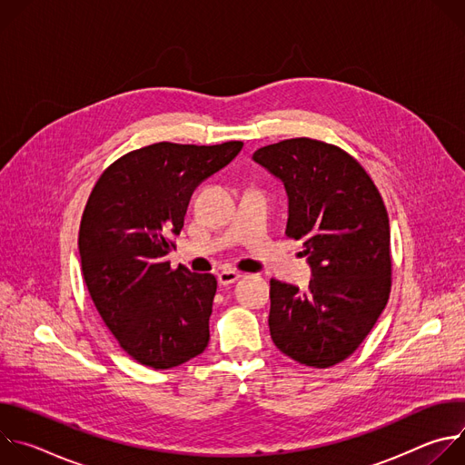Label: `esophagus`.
Instances as JSON below:
<instances>
[{
  "instance_id": "34e87169",
  "label": "esophagus",
  "mask_w": 465,
  "mask_h": 465,
  "mask_svg": "<svg viewBox=\"0 0 465 465\" xmlns=\"http://www.w3.org/2000/svg\"><path fill=\"white\" fill-rule=\"evenodd\" d=\"M217 280H219L221 285H232V283H235L237 280H241V274L235 272V271H232V269H224V271H221V272L217 274Z\"/></svg>"
}]
</instances>
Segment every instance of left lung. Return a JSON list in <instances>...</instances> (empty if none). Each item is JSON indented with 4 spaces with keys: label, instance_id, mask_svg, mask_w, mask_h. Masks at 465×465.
I'll list each match as a JSON object with an SVG mask.
<instances>
[{
    "label": "left lung",
    "instance_id": "left-lung-1",
    "mask_svg": "<svg viewBox=\"0 0 465 465\" xmlns=\"http://www.w3.org/2000/svg\"><path fill=\"white\" fill-rule=\"evenodd\" d=\"M253 162L289 196L287 237L303 239L309 291L271 280V337L300 364L329 368L368 337L391 287L390 223L362 165L311 138L261 147Z\"/></svg>",
    "mask_w": 465,
    "mask_h": 465
}]
</instances>
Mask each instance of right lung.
Returning <instances> with one entry per match:
<instances>
[{
    "label": "right lung",
    "instance_id": "right-lung-1",
    "mask_svg": "<svg viewBox=\"0 0 465 465\" xmlns=\"http://www.w3.org/2000/svg\"><path fill=\"white\" fill-rule=\"evenodd\" d=\"M241 149L154 143L115 160L92 189L79 230L83 276L119 346L143 366L169 370L208 348L217 280L173 271L165 255L194 187Z\"/></svg>",
    "mask_w": 465,
    "mask_h": 465
}]
</instances>
